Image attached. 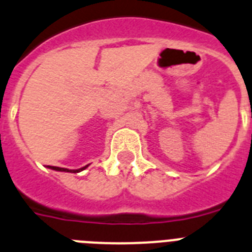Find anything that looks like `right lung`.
Returning a JSON list of instances; mask_svg holds the SVG:
<instances>
[{
	"instance_id": "add662e5",
	"label": "right lung",
	"mask_w": 252,
	"mask_h": 252,
	"mask_svg": "<svg viewBox=\"0 0 252 252\" xmlns=\"http://www.w3.org/2000/svg\"><path fill=\"white\" fill-rule=\"evenodd\" d=\"M87 166H88V165L83 166V168H81V169H77V170H69V169H65V168H59V166H51V165H48V168L53 169V170H57V171H66V173H79V171L84 170Z\"/></svg>"
}]
</instances>
